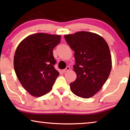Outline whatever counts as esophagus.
<instances>
[{
    "label": "esophagus",
    "mask_w": 130,
    "mask_h": 130,
    "mask_svg": "<svg viewBox=\"0 0 130 130\" xmlns=\"http://www.w3.org/2000/svg\"><path fill=\"white\" fill-rule=\"evenodd\" d=\"M69 70H70V67H69V66H67V67H66V68L65 69L63 70L62 72H63V73H66L67 72H68Z\"/></svg>",
    "instance_id": "esophagus-1"
}]
</instances>
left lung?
Masks as SVG:
<instances>
[{
    "label": "left lung",
    "mask_w": 130,
    "mask_h": 130,
    "mask_svg": "<svg viewBox=\"0 0 130 130\" xmlns=\"http://www.w3.org/2000/svg\"><path fill=\"white\" fill-rule=\"evenodd\" d=\"M74 51L73 70L77 77L70 84L74 95L89 98L99 91L109 77L112 58L107 42L97 34L80 31L64 35Z\"/></svg>",
    "instance_id": "obj_1"
}]
</instances>
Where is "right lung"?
<instances>
[{
  "label": "right lung",
  "instance_id": "right-lung-1",
  "mask_svg": "<svg viewBox=\"0 0 130 130\" xmlns=\"http://www.w3.org/2000/svg\"><path fill=\"white\" fill-rule=\"evenodd\" d=\"M61 35L37 33L24 38L18 46L13 59L18 79L30 95L40 97L49 92L59 72L54 69L53 50Z\"/></svg>",
  "mask_w": 130,
  "mask_h": 130
}]
</instances>
